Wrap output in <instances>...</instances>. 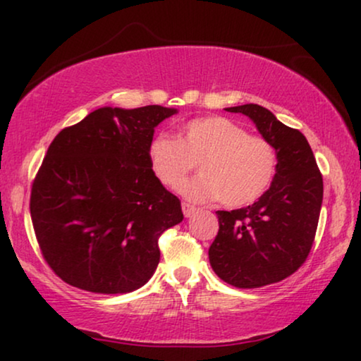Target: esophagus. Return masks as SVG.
Returning <instances> with one entry per match:
<instances>
[{"instance_id":"34e87169","label":"esophagus","mask_w":361,"mask_h":361,"mask_svg":"<svg viewBox=\"0 0 361 361\" xmlns=\"http://www.w3.org/2000/svg\"><path fill=\"white\" fill-rule=\"evenodd\" d=\"M182 212H184V215L187 216V219H189V216H192V215L195 214L197 209H195L194 205H190V204H185V202H184V204H182Z\"/></svg>"}]
</instances>
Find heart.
Returning a JSON list of instances; mask_svg holds the SVG:
<instances>
[{
  "label": "heart",
  "mask_w": 361,
  "mask_h": 361,
  "mask_svg": "<svg viewBox=\"0 0 361 361\" xmlns=\"http://www.w3.org/2000/svg\"><path fill=\"white\" fill-rule=\"evenodd\" d=\"M154 176L167 187L179 185L199 162L200 174L180 185L192 202L220 199L226 207L253 204L269 189L278 172V152L263 136L248 135L225 116L187 121L177 140L156 135L147 147Z\"/></svg>",
  "instance_id": "b5f03b06"
}]
</instances>
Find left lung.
<instances>
[{
  "label": "left lung",
  "mask_w": 361,
  "mask_h": 361,
  "mask_svg": "<svg viewBox=\"0 0 361 361\" xmlns=\"http://www.w3.org/2000/svg\"><path fill=\"white\" fill-rule=\"evenodd\" d=\"M253 120L278 152V172L258 202L238 210H219V233L209 248L220 279L253 289L279 283L305 263L317 231L324 182L314 152L299 130L281 123L268 108H226Z\"/></svg>",
  "instance_id": "8db88e82"
}]
</instances>
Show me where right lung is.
<instances>
[{
    "label": "right lung",
    "instance_id": "right-lung-1",
    "mask_svg": "<svg viewBox=\"0 0 361 361\" xmlns=\"http://www.w3.org/2000/svg\"><path fill=\"white\" fill-rule=\"evenodd\" d=\"M174 113L159 105L98 108L54 137L29 209L44 259L67 284L125 294L156 271L159 236L184 214L152 172L147 147Z\"/></svg>",
    "mask_w": 361,
    "mask_h": 361
}]
</instances>
